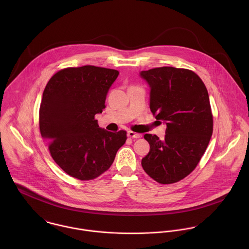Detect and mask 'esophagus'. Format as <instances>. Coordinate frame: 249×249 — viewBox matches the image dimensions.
<instances>
[{
  "instance_id": "1",
  "label": "esophagus",
  "mask_w": 249,
  "mask_h": 249,
  "mask_svg": "<svg viewBox=\"0 0 249 249\" xmlns=\"http://www.w3.org/2000/svg\"><path fill=\"white\" fill-rule=\"evenodd\" d=\"M127 136L129 138H134V139H138V138H141V135L138 134V133H135L133 131H127Z\"/></svg>"
}]
</instances>
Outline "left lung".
Returning a JSON list of instances; mask_svg holds the SVG:
<instances>
[{
  "label": "left lung",
  "instance_id": "1",
  "mask_svg": "<svg viewBox=\"0 0 249 249\" xmlns=\"http://www.w3.org/2000/svg\"><path fill=\"white\" fill-rule=\"evenodd\" d=\"M148 84L149 108L166 125L164 140L144 134L149 152L143 171L161 184L178 182L190 175L204 154L213 133L208 91L193 71L160 67L140 71Z\"/></svg>",
  "mask_w": 249,
  "mask_h": 249
}]
</instances>
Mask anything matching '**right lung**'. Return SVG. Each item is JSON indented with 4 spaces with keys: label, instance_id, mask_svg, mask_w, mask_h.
<instances>
[{
    "label": "right lung",
    "instance_id": "add662e5",
    "mask_svg": "<svg viewBox=\"0 0 249 249\" xmlns=\"http://www.w3.org/2000/svg\"><path fill=\"white\" fill-rule=\"evenodd\" d=\"M119 75L96 66L66 68L47 83L39 111L42 138L54 162L80 180L100 177L114 162L126 132L101 128L95 115L106 108L107 93Z\"/></svg>",
    "mask_w": 249,
    "mask_h": 249
}]
</instances>
